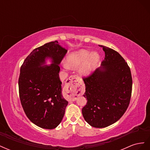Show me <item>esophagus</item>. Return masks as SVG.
Wrapping results in <instances>:
<instances>
[{
    "mask_svg": "<svg viewBox=\"0 0 150 150\" xmlns=\"http://www.w3.org/2000/svg\"><path fill=\"white\" fill-rule=\"evenodd\" d=\"M81 79L78 76H71L67 79L64 90L66 91L68 101H74L77 99L81 92Z\"/></svg>",
    "mask_w": 150,
    "mask_h": 150,
    "instance_id": "34e87169",
    "label": "esophagus"
}]
</instances>
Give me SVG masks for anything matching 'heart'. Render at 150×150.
I'll return each mask as SVG.
<instances>
[{"mask_svg": "<svg viewBox=\"0 0 150 150\" xmlns=\"http://www.w3.org/2000/svg\"><path fill=\"white\" fill-rule=\"evenodd\" d=\"M99 56L96 52H91L87 50H81L76 52L71 53L67 57V65L72 68H78L82 66L88 61L86 65L81 67L80 72L83 75H88L92 71L95 65L98 62ZM66 68H68L67 65H64Z\"/></svg>", "mask_w": 150, "mask_h": 150, "instance_id": "b5f03b06", "label": "heart"}]
</instances>
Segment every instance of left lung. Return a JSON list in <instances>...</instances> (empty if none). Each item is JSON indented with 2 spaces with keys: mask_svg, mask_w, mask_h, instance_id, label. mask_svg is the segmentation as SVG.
<instances>
[{
  "mask_svg": "<svg viewBox=\"0 0 150 150\" xmlns=\"http://www.w3.org/2000/svg\"><path fill=\"white\" fill-rule=\"evenodd\" d=\"M101 66L83 78L87 104L82 109L85 121L94 128H105L118 121L128 108L132 92V77L127 62L110 47Z\"/></svg>",
  "mask_w": 150,
  "mask_h": 150,
  "instance_id": "8db88e82",
  "label": "left lung"
}]
</instances>
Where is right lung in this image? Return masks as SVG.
<instances>
[{
    "mask_svg": "<svg viewBox=\"0 0 150 150\" xmlns=\"http://www.w3.org/2000/svg\"><path fill=\"white\" fill-rule=\"evenodd\" d=\"M67 50L57 40L35 48L21 66L20 100L26 116L40 128L51 129L60 124L68 102L62 95L59 65ZM51 58L52 64L45 65Z\"/></svg>",
    "mask_w": 150,
    "mask_h": 150,
    "instance_id": "right-lung-1",
    "label": "right lung"
}]
</instances>
